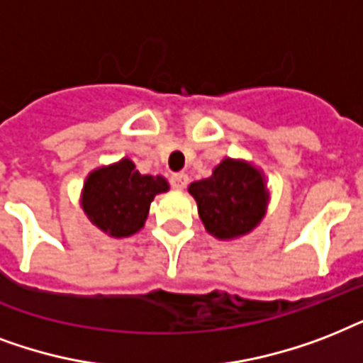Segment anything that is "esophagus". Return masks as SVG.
Here are the masks:
<instances>
[{
    "mask_svg": "<svg viewBox=\"0 0 363 363\" xmlns=\"http://www.w3.org/2000/svg\"><path fill=\"white\" fill-rule=\"evenodd\" d=\"M189 178H187V174L184 172H176L170 176V185H172L174 189H184L185 185H187Z\"/></svg>",
    "mask_w": 363,
    "mask_h": 363,
    "instance_id": "1",
    "label": "esophagus"
}]
</instances>
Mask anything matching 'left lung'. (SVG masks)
<instances>
[{"label": "left lung", "mask_w": 363, "mask_h": 363, "mask_svg": "<svg viewBox=\"0 0 363 363\" xmlns=\"http://www.w3.org/2000/svg\"><path fill=\"white\" fill-rule=\"evenodd\" d=\"M208 233L235 238L254 229L265 213L267 191L261 174L246 162L225 159L212 178L189 185Z\"/></svg>", "instance_id": "8db88e82"}]
</instances>
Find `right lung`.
Listing matches in <instances>:
<instances>
[{
	"label": "right lung",
	"instance_id": "add662e5",
	"mask_svg": "<svg viewBox=\"0 0 363 363\" xmlns=\"http://www.w3.org/2000/svg\"><path fill=\"white\" fill-rule=\"evenodd\" d=\"M168 191L161 176H143L134 162L123 159L98 168L86 178L83 210L89 220L111 237H130L143 227L151 201Z\"/></svg>",
	"mask_w": 363,
	"mask_h": 363
}]
</instances>
